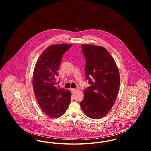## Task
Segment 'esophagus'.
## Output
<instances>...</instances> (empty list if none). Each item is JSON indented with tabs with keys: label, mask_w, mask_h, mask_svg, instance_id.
<instances>
[{
	"label": "esophagus",
	"mask_w": 151,
	"mask_h": 151,
	"mask_svg": "<svg viewBox=\"0 0 151 151\" xmlns=\"http://www.w3.org/2000/svg\"><path fill=\"white\" fill-rule=\"evenodd\" d=\"M71 92H72V93H73L74 92H75L76 91V89H72V88H71Z\"/></svg>",
	"instance_id": "34e87169"
}]
</instances>
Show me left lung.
<instances>
[{"instance_id": "1", "label": "left lung", "mask_w": 151, "mask_h": 151, "mask_svg": "<svg viewBox=\"0 0 151 151\" xmlns=\"http://www.w3.org/2000/svg\"><path fill=\"white\" fill-rule=\"evenodd\" d=\"M86 58L85 74L91 85L84 90L80 102L89 118L99 119L107 115L113 106L120 85L119 72L115 60L104 47L81 44Z\"/></svg>"}]
</instances>
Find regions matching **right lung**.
I'll return each mask as SVG.
<instances>
[{
  "mask_svg": "<svg viewBox=\"0 0 151 151\" xmlns=\"http://www.w3.org/2000/svg\"><path fill=\"white\" fill-rule=\"evenodd\" d=\"M72 45L61 43L49 46L41 54L34 69V93L43 113L50 118L63 115L71 102V92L63 88L58 89L56 79L62 56Z\"/></svg>",
  "mask_w": 151,
  "mask_h": 151,
  "instance_id": "right-lung-1",
  "label": "right lung"
}]
</instances>
